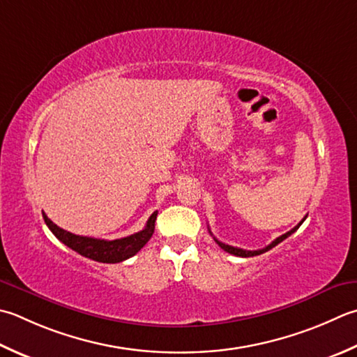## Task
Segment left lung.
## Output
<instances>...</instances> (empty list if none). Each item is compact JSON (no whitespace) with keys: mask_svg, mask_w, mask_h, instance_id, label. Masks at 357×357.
Here are the masks:
<instances>
[{"mask_svg":"<svg viewBox=\"0 0 357 357\" xmlns=\"http://www.w3.org/2000/svg\"><path fill=\"white\" fill-rule=\"evenodd\" d=\"M306 220V216L305 218L298 222V225L294 227V229H291L289 232H286V234H283L282 236H278V238H275L274 241H272L269 246H266V248H263V249H258V250H244V249H240V248H234V246H229V244H225V243H221V241H218L213 236V240L216 241V244H218V246L221 248V249H225L226 252H229V254H232V255H236V257H255V255H260V254H263V252H268L269 249H272V248H275L278 243H282L283 240H286L288 238V236L291 235V234H294L296 230L302 226V222ZM211 235H212V232H211Z\"/></svg>","mask_w":357,"mask_h":357,"instance_id":"8db88e82","label":"left lung"}]
</instances>
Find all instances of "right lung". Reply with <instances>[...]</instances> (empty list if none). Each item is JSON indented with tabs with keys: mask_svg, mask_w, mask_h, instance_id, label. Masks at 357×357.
Returning a JSON list of instances; mask_svg holds the SVG:
<instances>
[{
	"mask_svg": "<svg viewBox=\"0 0 357 357\" xmlns=\"http://www.w3.org/2000/svg\"><path fill=\"white\" fill-rule=\"evenodd\" d=\"M156 216H158V212L151 213L149 221H146V226L141 230V232L125 236V238L108 241V240L91 238V236H82V235L68 232V230L54 225V222L49 220L46 213L43 212L46 226L63 244H66L68 248H71L80 255L91 258V260L99 261V263H121L123 260H127V258L136 255L139 250L149 243L153 232H155Z\"/></svg>",
	"mask_w": 357,
	"mask_h": 357,
	"instance_id": "right-lung-1",
	"label": "right lung"
}]
</instances>
